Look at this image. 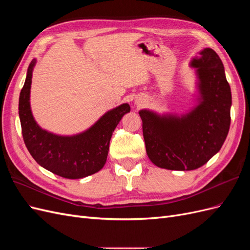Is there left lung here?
<instances>
[{
	"label": "left lung",
	"instance_id": "1",
	"mask_svg": "<svg viewBox=\"0 0 250 250\" xmlns=\"http://www.w3.org/2000/svg\"><path fill=\"white\" fill-rule=\"evenodd\" d=\"M198 76L199 104L184 116L140 110L147 155L163 169L190 171L207 164L228 137L231 93L224 66L209 48L193 58Z\"/></svg>",
	"mask_w": 250,
	"mask_h": 250
}]
</instances>
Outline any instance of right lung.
I'll return each mask as SVG.
<instances>
[{"mask_svg": "<svg viewBox=\"0 0 250 250\" xmlns=\"http://www.w3.org/2000/svg\"><path fill=\"white\" fill-rule=\"evenodd\" d=\"M34 64L35 59L29 64L19 101L22 139L30 154L42 167L64 178H82L100 171L106 163L112 132L130 106L125 103L107 111L86 131L73 137L48 132L36 124L30 108Z\"/></svg>", "mask_w": 250, "mask_h": 250, "instance_id": "1", "label": "right lung"}]
</instances>
